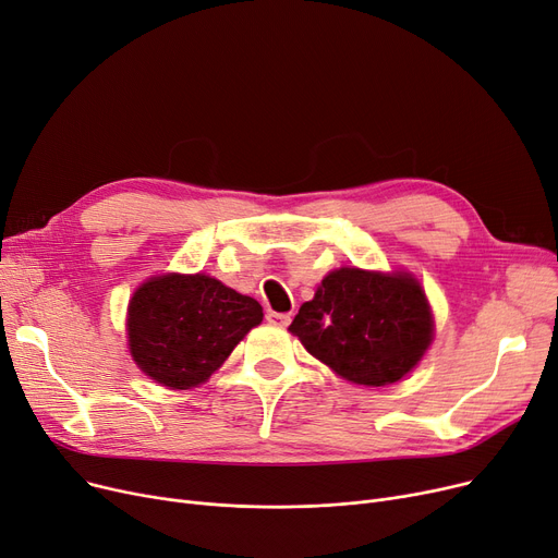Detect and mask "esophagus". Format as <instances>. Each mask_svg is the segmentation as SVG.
I'll use <instances>...</instances> for the list:
<instances>
[{
	"label": "esophagus",
	"mask_w": 558,
	"mask_h": 558,
	"mask_svg": "<svg viewBox=\"0 0 558 558\" xmlns=\"http://www.w3.org/2000/svg\"><path fill=\"white\" fill-rule=\"evenodd\" d=\"M266 322L269 324H274V326H289L292 324V314H284V312H274V310H269L266 312Z\"/></svg>",
	"instance_id": "34e87169"
}]
</instances>
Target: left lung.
I'll list each match as a JSON object with an SVG mask.
<instances>
[{"mask_svg": "<svg viewBox=\"0 0 558 558\" xmlns=\"http://www.w3.org/2000/svg\"><path fill=\"white\" fill-rule=\"evenodd\" d=\"M289 330L342 378L380 387L417 365L433 339V319L410 276L339 269L301 305Z\"/></svg>", "mask_w": 558, "mask_h": 558, "instance_id": "8db88e82", "label": "left lung"}]
</instances>
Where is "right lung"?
Wrapping results in <instances>:
<instances>
[{
  "instance_id": "right-lung-1",
  "label": "right lung",
  "mask_w": 558,
  "mask_h": 558,
  "mask_svg": "<svg viewBox=\"0 0 558 558\" xmlns=\"http://www.w3.org/2000/svg\"><path fill=\"white\" fill-rule=\"evenodd\" d=\"M262 317L255 299L216 278L159 276L143 282L130 301V351L153 380L189 390L219 369Z\"/></svg>"
}]
</instances>
